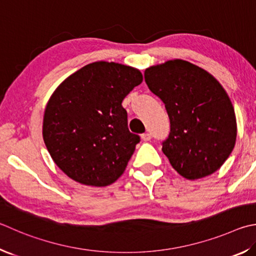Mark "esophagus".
Wrapping results in <instances>:
<instances>
[{"label":"esophagus","mask_w":256,"mask_h":256,"mask_svg":"<svg viewBox=\"0 0 256 256\" xmlns=\"http://www.w3.org/2000/svg\"><path fill=\"white\" fill-rule=\"evenodd\" d=\"M141 138H142V140L144 142H148V141L151 140V134L150 133H144V134H142Z\"/></svg>","instance_id":"esophagus-1"}]
</instances>
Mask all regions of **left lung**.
<instances>
[{"label": "left lung", "instance_id": "obj_1", "mask_svg": "<svg viewBox=\"0 0 256 256\" xmlns=\"http://www.w3.org/2000/svg\"><path fill=\"white\" fill-rule=\"evenodd\" d=\"M144 80L169 115L162 151L172 168L189 180L220 169L233 151L238 128L232 102L216 78L174 59L146 68Z\"/></svg>", "mask_w": 256, "mask_h": 256}]
</instances>
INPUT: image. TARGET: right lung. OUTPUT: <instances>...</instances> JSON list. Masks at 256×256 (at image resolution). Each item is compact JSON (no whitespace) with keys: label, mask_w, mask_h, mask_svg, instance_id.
<instances>
[{"label":"right lung","mask_w":256,"mask_h":256,"mask_svg":"<svg viewBox=\"0 0 256 256\" xmlns=\"http://www.w3.org/2000/svg\"><path fill=\"white\" fill-rule=\"evenodd\" d=\"M142 80L138 69L96 62L54 92L44 110L42 136L54 164L69 178L105 187L122 176L140 142L128 131L122 102Z\"/></svg>","instance_id":"1"}]
</instances>
